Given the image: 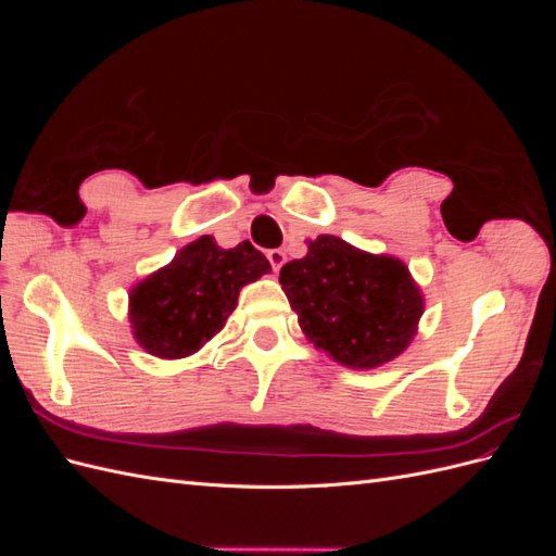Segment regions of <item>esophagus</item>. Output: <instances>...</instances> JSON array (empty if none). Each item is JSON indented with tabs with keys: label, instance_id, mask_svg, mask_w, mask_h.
Returning a JSON list of instances; mask_svg holds the SVG:
<instances>
[{
	"label": "esophagus",
	"instance_id": "34e87169",
	"mask_svg": "<svg viewBox=\"0 0 556 556\" xmlns=\"http://www.w3.org/2000/svg\"><path fill=\"white\" fill-rule=\"evenodd\" d=\"M266 257H268V262H271V268H274V271H280V266L285 264V260H288V257H285V252H282V250H268V252H266Z\"/></svg>",
	"mask_w": 556,
	"mask_h": 556
}]
</instances>
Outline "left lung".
Instances as JSON below:
<instances>
[{"mask_svg": "<svg viewBox=\"0 0 556 556\" xmlns=\"http://www.w3.org/2000/svg\"><path fill=\"white\" fill-rule=\"evenodd\" d=\"M280 285L306 339L350 368H376L413 341L425 299L408 266L331 233L280 268Z\"/></svg>", "mask_w": 556, "mask_h": 556, "instance_id": "8db88e82", "label": "left lung"}]
</instances>
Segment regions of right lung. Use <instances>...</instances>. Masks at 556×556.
Listing matches in <instances>:
<instances>
[{"mask_svg":"<svg viewBox=\"0 0 556 556\" xmlns=\"http://www.w3.org/2000/svg\"><path fill=\"white\" fill-rule=\"evenodd\" d=\"M268 271L271 264L250 241L225 250L213 237H201L185 245L172 264L134 285V339L160 359L188 357L225 327L243 285Z\"/></svg>","mask_w":556,"mask_h":556,"instance_id":"obj_1","label":"right lung"}]
</instances>
